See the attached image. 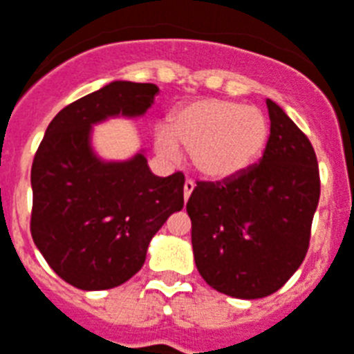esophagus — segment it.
<instances>
[{"label": "esophagus", "mask_w": 354, "mask_h": 354, "mask_svg": "<svg viewBox=\"0 0 354 354\" xmlns=\"http://www.w3.org/2000/svg\"><path fill=\"white\" fill-rule=\"evenodd\" d=\"M196 188V183L192 179H186L185 180V201H188V197L192 196V192Z\"/></svg>", "instance_id": "esophagus-1"}]
</instances>
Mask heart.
I'll use <instances>...</instances> for the list:
<instances>
[{"instance_id": "b5f03b06", "label": "heart", "mask_w": 354, "mask_h": 354, "mask_svg": "<svg viewBox=\"0 0 354 354\" xmlns=\"http://www.w3.org/2000/svg\"><path fill=\"white\" fill-rule=\"evenodd\" d=\"M270 122L257 106L205 97L179 106L169 125L155 129V147L164 158H179L188 149L199 175L227 180L251 168L264 153Z\"/></svg>"}]
</instances>
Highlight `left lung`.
<instances>
[{
	"instance_id": "1",
	"label": "left lung",
	"mask_w": 354,
	"mask_h": 354,
	"mask_svg": "<svg viewBox=\"0 0 354 354\" xmlns=\"http://www.w3.org/2000/svg\"><path fill=\"white\" fill-rule=\"evenodd\" d=\"M264 155L243 174L199 180L186 203L197 271L236 299L275 294L305 260L319 201L317 158L306 134L271 100Z\"/></svg>"
}]
</instances>
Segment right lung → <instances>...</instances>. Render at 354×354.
<instances>
[{
    "label": "right lung",
    "mask_w": 354,
    "mask_h": 354,
    "mask_svg": "<svg viewBox=\"0 0 354 354\" xmlns=\"http://www.w3.org/2000/svg\"><path fill=\"white\" fill-rule=\"evenodd\" d=\"M157 84L114 81L64 106L46 129L31 168V234L57 275L79 290L120 286L146 262L147 245L185 207V175L157 177L144 153L101 160L92 125L138 118Z\"/></svg>",
    "instance_id": "right-lung-1"
}]
</instances>
